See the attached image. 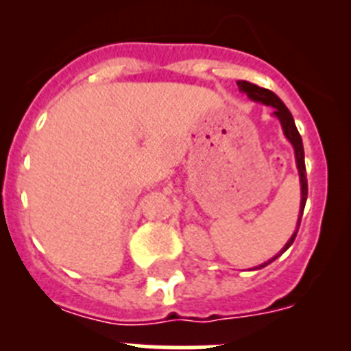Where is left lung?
Segmentation results:
<instances>
[{
  "label": "left lung",
  "instance_id": "8db88e82",
  "mask_svg": "<svg viewBox=\"0 0 351 351\" xmlns=\"http://www.w3.org/2000/svg\"><path fill=\"white\" fill-rule=\"evenodd\" d=\"M237 86H239V89H241V91L246 93L250 100L260 101V104L269 105V107L274 108V112H272V114H274V116L280 119L285 137H287L288 141H290V144L293 145V151H295V163H297V169H299V178H300V214H299V221H297L295 232H293V235L288 239V243L285 244L283 250H281L278 255L272 256L269 262L262 263V265H258V267H256V269H262V267H265V265H269L271 262H274L278 256L283 255L285 251H287L288 247L293 244L297 232H299L300 218H302V213H304V206H306V200H308V179H306L304 147H302V138H300V133H299V130H297L295 121H293V117H291L290 110H288L287 105H285L283 101H281L280 98L274 95V93L269 91V89H265V88H260V86H256V84L247 82V80H237Z\"/></svg>",
  "mask_w": 351,
  "mask_h": 351
}]
</instances>
